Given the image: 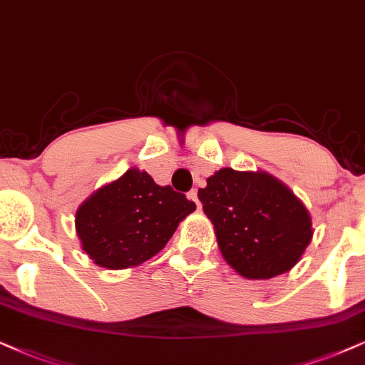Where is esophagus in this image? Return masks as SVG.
<instances>
[{
    "mask_svg": "<svg viewBox=\"0 0 365 365\" xmlns=\"http://www.w3.org/2000/svg\"><path fill=\"white\" fill-rule=\"evenodd\" d=\"M188 198H192V200H193V202H195L197 209H202L200 202H198V197H197V190H195V188H192V190H190V192H188Z\"/></svg>",
    "mask_w": 365,
    "mask_h": 365,
    "instance_id": "obj_1",
    "label": "esophagus"
}]
</instances>
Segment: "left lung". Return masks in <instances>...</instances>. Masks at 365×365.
<instances>
[{
	"mask_svg": "<svg viewBox=\"0 0 365 365\" xmlns=\"http://www.w3.org/2000/svg\"><path fill=\"white\" fill-rule=\"evenodd\" d=\"M224 259L249 279L292 269L312 241L305 205L271 175L222 168L198 188Z\"/></svg>",
	"mask_w": 365,
	"mask_h": 365,
	"instance_id": "left-lung-1",
	"label": "left lung"
}]
</instances>
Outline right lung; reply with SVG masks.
Listing matches in <instances>:
<instances>
[{
  "label": "right lung",
  "instance_id": "add662e5",
  "mask_svg": "<svg viewBox=\"0 0 365 365\" xmlns=\"http://www.w3.org/2000/svg\"><path fill=\"white\" fill-rule=\"evenodd\" d=\"M195 204L172 187L131 168L92 193L76 214L82 249L108 269L138 266L167 246Z\"/></svg>",
  "mask_w": 365,
  "mask_h": 365
}]
</instances>
